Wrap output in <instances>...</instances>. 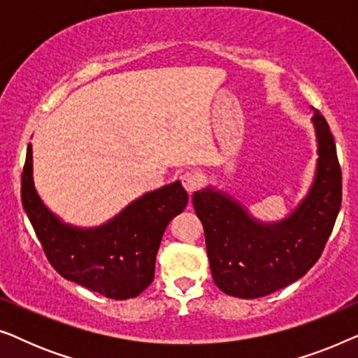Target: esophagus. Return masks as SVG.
I'll list each match as a JSON object with an SVG mask.
<instances>
[{
	"label": "esophagus",
	"instance_id": "1",
	"mask_svg": "<svg viewBox=\"0 0 358 358\" xmlns=\"http://www.w3.org/2000/svg\"><path fill=\"white\" fill-rule=\"evenodd\" d=\"M180 182H182L184 189L187 190L189 194H194L195 190L200 189L202 185V178L197 173H184L180 176Z\"/></svg>",
	"mask_w": 358,
	"mask_h": 358
}]
</instances>
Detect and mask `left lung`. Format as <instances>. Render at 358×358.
Instances as JSON below:
<instances>
[{"label":"left lung","mask_w":358,"mask_h":358,"mask_svg":"<svg viewBox=\"0 0 358 358\" xmlns=\"http://www.w3.org/2000/svg\"><path fill=\"white\" fill-rule=\"evenodd\" d=\"M311 120L320 155L315 180L287 218L264 223L231 195L213 187L192 195L203 224L210 271L227 295H271L301 278L321 257L341 210L342 173L326 119L316 110Z\"/></svg>","instance_id":"1"}]
</instances>
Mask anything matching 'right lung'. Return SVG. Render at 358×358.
Listing matches in <instances>:
<instances>
[{"mask_svg": "<svg viewBox=\"0 0 358 358\" xmlns=\"http://www.w3.org/2000/svg\"><path fill=\"white\" fill-rule=\"evenodd\" d=\"M21 199L53 268L66 280L114 300L140 295L153 282L164 229L189 202L185 189L176 180L141 195L101 227H73L62 222L38 197L31 145L22 171Z\"/></svg>", "mask_w": 358, "mask_h": 358, "instance_id": "right-lung-1", "label": "right lung"}]
</instances>
